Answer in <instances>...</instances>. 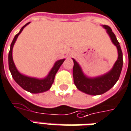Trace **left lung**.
Wrapping results in <instances>:
<instances>
[{"label":"left lung","instance_id":"8db88e82","mask_svg":"<svg viewBox=\"0 0 131 131\" xmlns=\"http://www.w3.org/2000/svg\"><path fill=\"white\" fill-rule=\"evenodd\" d=\"M109 35L112 43L116 47L118 59L109 72L96 77H89L84 74L79 63L73 59V77L74 82L79 91L89 95H101L113 87L119 79L123 67V53L116 35L108 25H102Z\"/></svg>","mask_w":131,"mask_h":131}]
</instances>
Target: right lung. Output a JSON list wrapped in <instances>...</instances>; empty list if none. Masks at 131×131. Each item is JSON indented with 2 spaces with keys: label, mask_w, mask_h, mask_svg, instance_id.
Masks as SVG:
<instances>
[{
  "label": "right lung",
  "mask_w": 131,
  "mask_h": 131,
  "mask_svg": "<svg viewBox=\"0 0 131 131\" xmlns=\"http://www.w3.org/2000/svg\"><path fill=\"white\" fill-rule=\"evenodd\" d=\"M29 23L30 22L25 25L24 26L21 28L20 32L14 37V39L10 45V49L8 54V65H9V69L11 73L13 78L14 79L15 82L18 85H20L25 91H29L32 94H39V93H42L45 91H48L51 88L52 84L54 80V77L56 75L57 72L59 70V67L62 64L65 59L57 60L56 62L54 63V64L52 67V68L51 69L47 76L43 79L30 77H27L21 74L16 68L13 62V48L15 43V41L17 40L18 35L21 33L23 30Z\"/></svg>",
  "instance_id": "right-lung-1"
}]
</instances>
